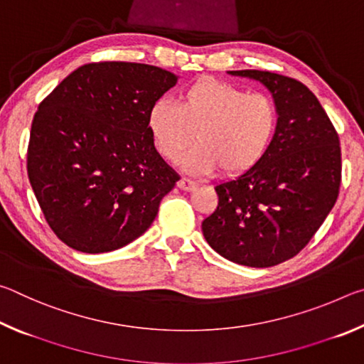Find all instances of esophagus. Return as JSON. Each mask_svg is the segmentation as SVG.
<instances>
[{
  "instance_id": "obj_1",
  "label": "esophagus",
  "mask_w": 364,
  "mask_h": 364,
  "mask_svg": "<svg viewBox=\"0 0 364 364\" xmlns=\"http://www.w3.org/2000/svg\"><path fill=\"white\" fill-rule=\"evenodd\" d=\"M178 188L183 189V191H194L196 189V183L193 180H189V178L183 176L180 181H178Z\"/></svg>"
}]
</instances>
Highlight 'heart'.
<instances>
[{"label":"heart","mask_w":364,"mask_h":364,"mask_svg":"<svg viewBox=\"0 0 364 364\" xmlns=\"http://www.w3.org/2000/svg\"><path fill=\"white\" fill-rule=\"evenodd\" d=\"M154 147L168 162L180 160L197 144L186 167L207 173L220 168L237 175L268 151L278 127V109L268 95L215 78H200L184 88L176 104L159 100L147 115Z\"/></svg>","instance_id":"heart-1"}]
</instances>
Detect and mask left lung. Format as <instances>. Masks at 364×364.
Listing matches in <instances>:
<instances>
[{"instance_id": "left-lung-1", "label": "left lung", "mask_w": 364, "mask_h": 364, "mask_svg": "<svg viewBox=\"0 0 364 364\" xmlns=\"http://www.w3.org/2000/svg\"><path fill=\"white\" fill-rule=\"evenodd\" d=\"M267 86L278 109L268 151L215 186L217 210L202 221L208 245L244 267L268 268L310 242L334 207L342 178L338 134L318 97L279 73L231 70Z\"/></svg>"}]
</instances>
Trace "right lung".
<instances>
[{
    "label": "right lung",
    "mask_w": 364,
    "mask_h": 364,
    "mask_svg": "<svg viewBox=\"0 0 364 364\" xmlns=\"http://www.w3.org/2000/svg\"><path fill=\"white\" fill-rule=\"evenodd\" d=\"M176 80L156 65L93 63L41 101L28 180L49 228L69 247L117 250L156 220L180 176L154 147L147 115Z\"/></svg>",
    "instance_id": "add662e5"
}]
</instances>
